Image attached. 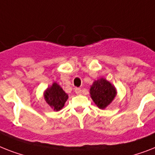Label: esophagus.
I'll return each instance as SVG.
<instances>
[{
    "mask_svg": "<svg viewBox=\"0 0 155 155\" xmlns=\"http://www.w3.org/2000/svg\"><path fill=\"white\" fill-rule=\"evenodd\" d=\"M75 92L76 93L77 95H80V94H81L82 90L80 88H79V87H76V88L75 89Z\"/></svg>",
    "mask_w": 155,
    "mask_h": 155,
    "instance_id": "esophagus-1",
    "label": "esophagus"
}]
</instances>
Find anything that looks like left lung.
<instances>
[{
  "label": "left lung",
  "instance_id": "left-lung-1",
  "mask_svg": "<svg viewBox=\"0 0 155 155\" xmlns=\"http://www.w3.org/2000/svg\"><path fill=\"white\" fill-rule=\"evenodd\" d=\"M91 97L97 107L104 109L113 101L116 95V89L106 79L95 80L91 87Z\"/></svg>",
  "mask_w": 155,
  "mask_h": 155
}]
</instances>
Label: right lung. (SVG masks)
Returning <instances> with one entry per match:
<instances>
[{"label": "right lung", "instance_id": "1", "mask_svg": "<svg viewBox=\"0 0 155 155\" xmlns=\"http://www.w3.org/2000/svg\"><path fill=\"white\" fill-rule=\"evenodd\" d=\"M45 101L54 110L58 111L64 106L65 102L68 99V95L62 87L56 83H53L50 87H48L44 94Z\"/></svg>", "mask_w": 155, "mask_h": 155}]
</instances>
